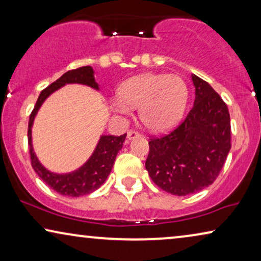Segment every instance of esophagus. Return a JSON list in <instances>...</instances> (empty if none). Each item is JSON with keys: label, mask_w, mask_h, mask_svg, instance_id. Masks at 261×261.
Returning a JSON list of instances; mask_svg holds the SVG:
<instances>
[{"label": "esophagus", "mask_w": 261, "mask_h": 261, "mask_svg": "<svg viewBox=\"0 0 261 261\" xmlns=\"http://www.w3.org/2000/svg\"><path fill=\"white\" fill-rule=\"evenodd\" d=\"M139 137H141V134L139 133V132L129 130L127 133V139H128V140H132V139H135V138H139Z\"/></svg>", "instance_id": "esophagus-1"}]
</instances>
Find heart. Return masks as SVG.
<instances>
[{
	"mask_svg": "<svg viewBox=\"0 0 261 261\" xmlns=\"http://www.w3.org/2000/svg\"><path fill=\"white\" fill-rule=\"evenodd\" d=\"M188 101V87L178 74L145 73L123 82L119 96L112 98L117 114L129 115L139 108V117L148 129H169L180 119Z\"/></svg>",
	"mask_w": 261,
	"mask_h": 261,
	"instance_id": "heart-1",
	"label": "heart"
}]
</instances>
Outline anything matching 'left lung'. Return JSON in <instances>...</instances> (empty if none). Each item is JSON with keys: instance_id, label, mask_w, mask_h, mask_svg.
<instances>
[{"instance_id": "obj_1", "label": "left lung", "mask_w": 261, "mask_h": 261, "mask_svg": "<svg viewBox=\"0 0 261 261\" xmlns=\"http://www.w3.org/2000/svg\"><path fill=\"white\" fill-rule=\"evenodd\" d=\"M195 102L171 133L149 140L146 170L164 191L195 194L214 183L230 151V116L220 95L192 74Z\"/></svg>"}]
</instances>
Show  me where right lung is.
Masks as SVG:
<instances>
[{"mask_svg":"<svg viewBox=\"0 0 261 261\" xmlns=\"http://www.w3.org/2000/svg\"><path fill=\"white\" fill-rule=\"evenodd\" d=\"M84 84L92 89L98 90V84L96 83L94 77V70L91 66H82L76 70L67 71L62 77L53 82L51 85L44 89L39 95L38 101L35 103L33 112L30 115L28 122V146H30L31 163L35 172L49 188L59 192L60 195L71 196V197H80L88 194H91L101 187L108 178L110 171L113 169L114 162L117 153L123 146V141L127 134L114 137V135H102L99 138L98 144L96 146L94 153L87 160L84 165L80 169L69 173H53L45 169L35 155L33 145H32V126H33L34 117L38 110L40 109L42 103L49 95L53 94L65 84Z\"/></svg>","mask_w":261,"mask_h":261,"instance_id":"obj_1","label":"right lung"}]
</instances>
